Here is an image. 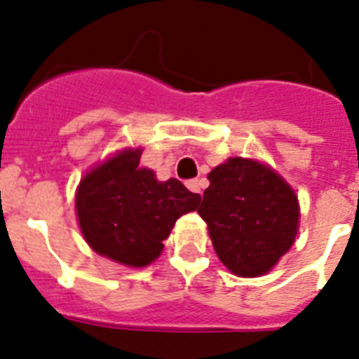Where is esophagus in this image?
<instances>
[{
    "label": "esophagus",
    "instance_id": "obj_1",
    "mask_svg": "<svg viewBox=\"0 0 359 359\" xmlns=\"http://www.w3.org/2000/svg\"><path fill=\"white\" fill-rule=\"evenodd\" d=\"M187 189L194 194H201L203 192V182L201 180H189V182H187Z\"/></svg>",
    "mask_w": 359,
    "mask_h": 359
}]
</instances>
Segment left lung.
I'll return each mask as SVG.
<instances>
[{"mask_svg":"<svg viewBox=\"0 0 359 359\" xmlns=\"http://www.w3.org/2000/svg\"><path fill=\"white\" fill-rule=\"evenodd\" d=\"M208 180L197 213L217 256L240 278L263 276L294 244L297 196L276 170L249 158H228Z\"/></svg>","mask_w":359,"mask_h":359,"instance_id":"1","label":"left lung"}]
</instances>
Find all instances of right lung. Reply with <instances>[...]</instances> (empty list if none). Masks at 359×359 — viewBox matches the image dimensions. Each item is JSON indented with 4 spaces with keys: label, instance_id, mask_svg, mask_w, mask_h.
<instances>
[{
    "label": "right lung",
    "instance_id": "1",
    "mask_svg": "<svg viewBox=\"0 0 359 359\" xmlns=\"http://www.w3.org/2000/svg\"><path fill=\"white\" fill-rule=\"evenodd\" d=\"M142 149H124L88 170L76 190V213L87 244L128 267H146L160 256L163 240L183 213L201 201L170 177L158 182L140 167Z\"/></svg>",
    "mask_w": 359,
    "mask_h": 359
}]
</instances>
